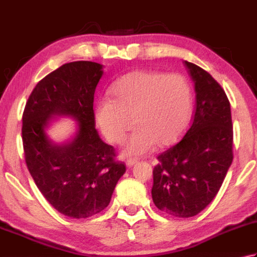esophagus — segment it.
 <instances>
[{
    "mask_svg": "<svg viewBox=\"0 0 257 257\" xmlns=\"http://www.w3.org/2000/svg\"><path fill=\"white\" fill-rule=\"evenodd\" d=\"M138 160L136 158H128L127 160H125V164H127L128 167H132V166H134L135 164H137Z\"/></svg>",
    "mask_w": 257,
    "mask_h": 257,
    "instance_id": "esophagus-1",
    "label": "esophagus"
}]
</instances>
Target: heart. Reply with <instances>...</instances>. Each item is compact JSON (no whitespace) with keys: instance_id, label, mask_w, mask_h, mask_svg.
Segmentation results:
<instances>
[{"instance_id":"1","label":"heart","mask_w":257,"mask_h":257,"mask_svg":"<svg viewBox=\"0 0 257 257\" xmlns=\"http://www.w3.org/2000/svg\"><path fill=\"white\" fill-rule=\"evenodd\" d=\"M193 109V90L178 73L133 71L110 88L109 98L100 100L95 120L109 142L120 144L138 125L124 144L130 155L147 154L177 142L187 128Z\"/></svg>"}]
</instances>
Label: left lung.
I'll list each match as a JSON object with an SVG mask.
<instances>
[{
	"mask_svg": "<svg viewBox=\"0 0 257 257\" xmlns=\"http://www.w3.org/2000/svg\"><path fill=\"white\" fill-rule=\"evenodd\" d=\"M185 65L196 91L193 122L179 143L157 157L152 195L162 212L187 218L202 212L224 182L233 162V123L220 84L198 65Z\"/></svg>",
	"mask_w": 257,
	"mask_h": 257,
	"instance_id": "1",
	"label": "left lung"
}]
</instances>
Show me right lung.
<instances>
[{"label": "right lung", "mask_w": 257, "mask_h": 257, "mask_svg": "<svg viewBox=\"0 0 257 257\" xmlns=\"http://www.w3.org/2000/svg\"><path fill=\"white\" fill-rule=\"evenodd\" d=\"M102 65L65 63L40 80L25 104L22 142L27 167L45 199L61 214L87 218L110 203L125 165L95 130L94 91ZM52 114L71 115L79 122L71 143L54 145L44 129Z\"/></svg>", "instance_id": "right-lung-1"}]
</instances>
